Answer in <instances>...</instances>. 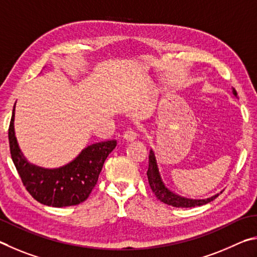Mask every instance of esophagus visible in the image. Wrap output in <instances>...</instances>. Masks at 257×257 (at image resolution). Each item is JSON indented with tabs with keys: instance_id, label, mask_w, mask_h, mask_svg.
Instances as JSON below:
<instances>
[{
	"instance_id": "esophagus-1",
	"label": "esophagus",
	"mask_w": 257,
	"mask_h": 257,
	"mask_svg": "<svg viewBox=\"0 0 257 257\" xmlns=\"http://www.w3.org/2000/svg\"><path fill=\"white\" fill-rule=\"evenodd\" d=\"M138 138V132L133 128H128L124 132V139L127 141H133Z\"/></svg>"
}]
</instances>
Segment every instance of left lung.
Here are the masks:
<instances>
[{"label": "left lung", "mask_w": 257, "mask_h": 257, "mask_svg": "<svg viewBox=\"0 0 257 257\" xmlns=\"http://www.w3.org/2000/svg\"><path fill=\"white\" fill-rule=\"evenodd\" d=\"M232 93L237 96V91L232 89ZM148 181H149L150 187L154 194L157 196L159 201L164 202L165 204L175 206V208H193V206H200L209 203V202L213 201L215 197H218L219 194L213 195L205 200H192L186 199V197H182L175 194V193L170 192L165 184L161 181L158 166H157V160L154 151L150 150L149 154V168H148Z\"/></svg>", "instance_id": "8db88e82"}]
</instances>
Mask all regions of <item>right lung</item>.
Listing matches in <instances>:
<instances>
[{"label":"right lung","instance_id":"1","mask_svg":"<svg viewBox=\"0 0 257 257\" xmlns=\"http://www.w3.org/2000/svg\"><path fill=\"white\" fill-rule=\"evenodd\" d=\"M13 121L15 107L9 126V145L13 164L29 194L39 203L54 208L76 205L87 200L96 186L103 163L115 149L116 140L93 143L64 167L44 169L30 165L22 156L15 136Z\"/></svg>","mask_w":257,"mask_h":257}]
</instances>
